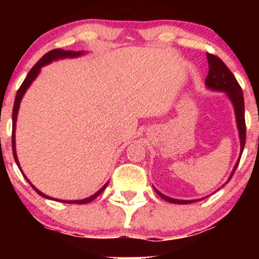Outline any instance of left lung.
Here are the masks:
<instances>
[{"label":"left lung","mask_w":259,"mask_h":259,"mask_svg":"<svg viewBox=\"0 0 259 259\" xmlns=\"http://www.w3.org/2000/svg\"><path fill=\"white\" fill-rule=\"evenodd\" d=\"M207 59H208V67H209V72H208V75L206 78V81L204 84L208 89L213 91H221L225 92V95L228 96V99L231 101L234 107L235 112V118H236V125L237 130H239V138H240V156L239 159H237L236 164L231 171L230 177H229L228 181L231 179L235 170H236L237 165H239L240 158H241V154L243 151V147H245L246 142V124H245V102H243V95L242 90L240 88L239 82L235 79L233 73L229 70V68L224 64V62L222 61L221 58L217 57V56L210 55V53H207ZM227 181V183H228ZM154 191L158 194L163 200L171 202V203L177 204H187L191 203V202H197L200 200H178V198H171L168 197V196L163 195L162 192H159L158 190L154 187Z\"/></svg>","instance_id":"8db88e82"}]
</instances>
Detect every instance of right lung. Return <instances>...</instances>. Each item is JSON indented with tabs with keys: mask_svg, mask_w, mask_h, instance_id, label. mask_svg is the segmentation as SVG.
<instances>
[{
	"mask_svg": "<svg viewBox=\"0 0 259 259\" xmlns=\"http://www.w3.org/2000/svg\"><path fill=\"white\" fill-rule=\"evenodd\" d=\"M84 53H85V52H82V51H78V52H76V51H64V50H62V49L52 50V51L47 52L46 55L42 56V58H41L40 61H38L37 63L35 64L34 67L31 68V70H30V72H29L28 76H26L24 81H23V84L20 85L19 90H18V92H17L16 100H14V106H13V114H12V120H13V129H12V148H13V156H14V160H16L17 165H18V167H19V169H20V165H19V160H18V157H17V151H16V124H17L18 111H19V106H20V102H22V99H23V96H24V94H25V92H26V90H28V89H29V86L31 85V82L34 81V80L36 79V76L38 75V74H40V70H41V68H42L44 65H46V64H50V63H51V62H53V61H57V59H63V58H75V57H80V56H82V55H84ZM22 174L24 175V173H23V171H22ZM24 178H25V179H26V181H28V183L30 184L32 189H34L35 191H36L38 195H40V196H42V197H45V198H49V200H56V198H52V197H50V196L45 195L44 192H41L40 190H37L36 187H35L34 185H32V184L30 183V181L28 180V178H26L25 175H24ZM107 185H108V183H106L105 185H103L102 187H101V189L99 190V191L96 192V194L91 195L90 197H86V198H84V200H75V201L56 200V201H59V202H64V203H76V204H84V203H89V202L94 201L95 198H96L97 196H99V195L101 194V192H102L103 190L106 189Z\"/></svg>",
	"mask_w": 259,
	"mask_h": 259,
	"instance_id": "right-lung-1",
	"label": "right lung"
}]
</instances>
